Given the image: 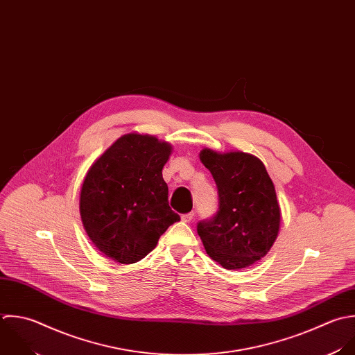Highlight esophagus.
<instances>
[{
  "label": "esophagus",
  "mask_w": 355,
  "mask_h": 355,
  "mask_svg": "<svg viewBox=\"0 0 355 355\" xmlns=\"http://www.w3.org/2000/svg\"><path fill=\"white\" fill-rule=\"evenodd\" d=\"M193 216H195V214H193V213H188V214H182V216H181V220H182V221H184V223H191V221H192V220H193Z\"/></svg>",
  "instance_id": "1"
}]
</instances>
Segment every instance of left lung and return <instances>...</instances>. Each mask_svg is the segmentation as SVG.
<instances>
[{"label":"left lung","mask_w":355,"mask_h":355,"mask_svg":"<svg viewBox=\"0 0 355 355\" xmlns=\"http://www.w3.org/2000/svg\"><path fill=\"white\" fill-rule=\"evenodd\" d=\"M218 189L214 217L198 224L207 254L227 270L250 267L274 245L281 224L275 187L260 159L245 152H200Z\"/></svg>","instance_id":"obj_1"}]
</instances>
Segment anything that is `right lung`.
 I'll return each mask as SVG.
<instances>
[{
    "instance_id": "add662e5",
    "label": "right lung",
    "mask_w": 355,
    "mask_h": 355,
    "mask_svg": "<svg viewBox=\"0 0 355 355\" xmlns=\"http://www.w3.org/2000/svg\"><path fill=\"white\" fill-rule=\"evenodd\" d=\"M171 145L137 132L120 137L89 167L80 192V216L95 248L132 264L150 253L180 221L168 206L162 170Z\"/></svg>"
}]
</instances>
